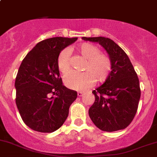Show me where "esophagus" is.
Listing matches in <instances>:
<instances>
[{
	"instance_id": "obj_1",
	"label": "esophagus",
	"mask_w": 157,
	"mask_h": 157,
	"mask_svg": "<svg viewBox=\"0 0 157 157\" xmlns=\"http://www.w3.org/2000/svg\"><path fill=\"white\" fill-rule=\"evenodd\" d=\"M82 94H83V92H77V95H78V97H81V96H82Z\"/></svg>"
}]
</instances>
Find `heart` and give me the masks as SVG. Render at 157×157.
Instances as JSON below:
<instances>
[{
  "instance_id": "heart-1",
  "label": "heart",
  "mask_w": 157,
  "mask_h": 157,
  "mask_svg": "<svg viewBox=\"0 0 157 157\" xmlns=\"http://www.w3.org/2000/svg\"><path fill=\"white\" fill-rule=\"evenodd\" d=\"M77 52L86 59L83 72H71L65 78V84L71 89L83 91L92 85L94 77L98 82H103L109 76L112 68L111 59L100 48L91 43H82L77 48ZM57 68L60 73L66 75L70 71L69 53L62 51L57 58Z\"/></svg>"
}]
</instances>
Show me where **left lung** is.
<instances>
[{
	"label": "left lung",
	"mask_w": 157,
	"mask_h": 157,
	"mask_svg": "<svg viewBox=\"0 0 157 157\" xmlns=\"http://www.w3.org/2000/svg\"><path fill=\"white\" fill-rule=\"evenodd\" d=\"M98 42L106 50L112 63V71L102 86L92 92L95 101L89 115L103 131L123 130L133 120L141 96L139 80L127 53L114 41L106 37H82Z\"/></svg>",
	"instance_id": "obj_1"
}]
</instances>
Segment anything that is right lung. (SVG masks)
Instances as JSON below:
<instances>
[{
	"instance_id": "obj_1",
	"label": "right lung",
	"mask_w": 157,
	"mask_h": 157,
	"mask_svg": "<svg viewBox=\"0 0 157 157\" xmlns=\"http://www.w3.org/2000/svg\"><path fill=\"white\" fill-rule=\"evenodd\" d=\"M77 38L53 37L39 42L21 64L15 87L17 107L25 124L41 132L59 128L77 97L63 86L57 68L59 54Z\"/></svg>"
}]
</instances>
